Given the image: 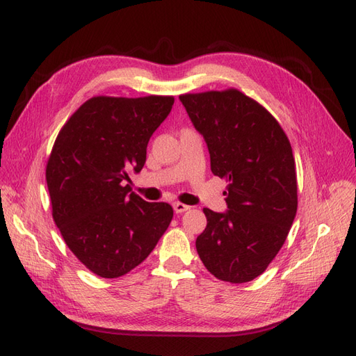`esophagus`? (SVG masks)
<instances>
[{"instance_id":"esophagus-1","label":"esophagus","mask_w":356,"mask_h":356,"mask_svg":"<svg viewBox=\"0 0 356 356\" xmlns=\"http://www.w3.org/2000/svg\"><path fill=\"white\" fill-rule=\"evenodd\" d=\"M190 208L191 207H188V204H186V203H181V202H175L174 203V209H175L177 213H182V212H186V211H190Z\"/></svg>"}]
</instances>
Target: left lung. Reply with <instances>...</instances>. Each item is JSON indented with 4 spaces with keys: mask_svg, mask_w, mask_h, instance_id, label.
Wrapping results in <instances>:
<instances>
[{
    "mask_svg": "<svg viewBox=\"0 0 356 356\" xmlns=\"http://www.w3.org/2000/svg\"><path fill=\"white\" fill-rule=\"evenodd\" d=\"M203 135L213 175L229 182V211L204 208L196 250L220 281L250 282L277 255L297 212L296 160L289 139L261 104L238 89L179 95Z\"/></svg>",
    "mask_w": 356,
    "mask_h": 356,
    "instance_id": "left-lung-1",
    "label": "left lung"
}]
</instances>
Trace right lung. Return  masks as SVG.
Segmentation results:
<instances>
[{
  "instance_id": "add662e5",
  "label": "right lung",
  "mask_w": 356,
  "mask_h": 356,
  "mask_svg": "<svg viewBox=\"0 0 356 356\" xmlns=\"http://www.w3.org/2000/svg\"><path fill=\"white\" fill-rule=\"evenodd\" d=\"M174 96H93L62 126L46 166L51 215L71 252L101 277L141 264L174 217L126 184L141 172L147 144Z\"/></svg>"
}]
</instances>
